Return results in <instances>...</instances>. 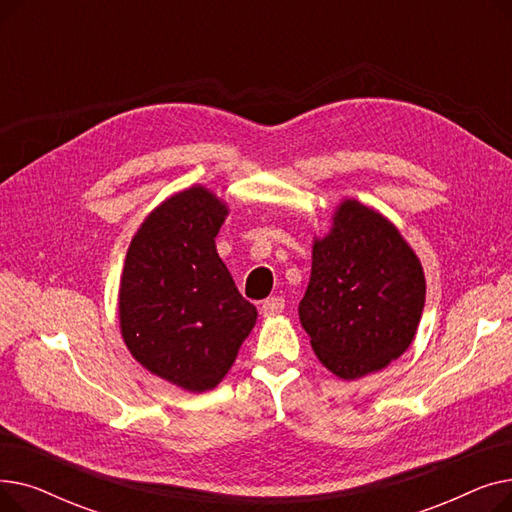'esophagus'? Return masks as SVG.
<instances>
[{"label": "esophagus", "mask_w": 512, "mask_h": 512, "mask_svg": "<svg viewBox=\"0 0 512 512\" xmlns=\"http://www.w3.org/2000/svg\"><path fill=\"white\" fill-rule=\"evenodd\" d=\"M282 309H284V299L282 297H270V299H265L261 303V315L263 317L278 315V313H282Z\"/></svg>", "instance_id": "1"}]
</instances>
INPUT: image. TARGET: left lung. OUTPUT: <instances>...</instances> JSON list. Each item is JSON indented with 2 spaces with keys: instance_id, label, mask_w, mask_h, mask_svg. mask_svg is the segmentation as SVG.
Listing matches in <instances>:
<instances>
[{
  "instance_id": "8db88e82",
  "label": "left lung",
  "mask_w": 512,
  "mask_h": 512,
  "mask_svg": "<svg viewBox=\"0 0 512 512\" xmlns=\"http://www.w3.org/2000/svg\"><path fill=\"white\" fill-rule=\"evenodd\" d=\"M425 305L423 267L382 213L355 199L313 240L299 317L317 359L342 380L380 371L411 346Z\"/></svg>"
}]
</instances>
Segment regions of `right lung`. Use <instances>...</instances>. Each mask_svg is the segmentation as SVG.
Returning a JSON list of instances; mask_svg holds the SVG:
<instances>
[{
	"label": "right lung",
	"instance_id": "obj_1",
	"mask_svg": "<svg viewBox=\"0 0 512 512\" xmlns=\"http://www.w3.org/2000/svg\"><path fill=\"white\" fill-rule=\"evenodd\" d=\"M226 215L207 188H186L147 215L124 261L118 313L128 351L188 392L224 380L257 321L215 251Z\"/></svg>",
	"mask_w": 512,
	"mask_h": 512
}]
</instances>
